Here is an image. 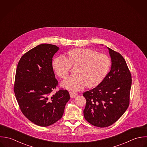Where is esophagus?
Segmentation results:
<instances>
[{"mask_svg":"<svg viewBox=\"0 0 147 147\" xmlns=\"http://www.w3.org/2000/svg\"><path fill=\"white\" fill-rule=\"evenodd\" d=\"M69 95L71 98H76L78 96V94L73 92H69Z\"/></svg>","mask_w":147,"mask_h":147,"instance_id":"esophagus-1","label":"esophagus"}]
</instances>
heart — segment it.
I'll return each instance as SVG.
<instances>
[{
	"instance_id": "1",
	"label": "heart",
	"mask_w": 147,
	"mask_h": 147,
	"mask_svg": "<svg viewBox=\"0 0 147 147\" xmlns=\"http://www.w3.org/2000/svg\"><path fill=\"white\" fill-rule=\"evenodd\" d=\"M71 65L77 66L75 75L65 79L61 86L68 90L78 91L86 85L94 88L103 80L111 67L108 56L89 49H76L70 51L68 57L59 56L52 63L56 74L60 78H64L69 72Z\"/></svg>"
}]
</instances>
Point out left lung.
Returning <instances> with one entry per match:
<instances>
[{"label":"left lung","instance_id":"obj_1","mask_svg":"<svg viewBox=\"0 0 147 147\" xmlns=\"http://www.w3.org/2000/svg\"><path fill=\"white\" fill-rule=\"evenodd\" d=\"M107 49L111 58L109 73L96 87L83 94L86 99L84 118L100 128L111 125L125 112L129 106L132 84L125 59L119 53Z\"/></svg>","mask_w":147,"mask_h":147}]
</instances>
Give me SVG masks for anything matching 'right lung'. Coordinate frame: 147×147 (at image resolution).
Here are the masks:
<instances>
[{"mask_svg":"<svg viewBox=\"0 0 147 147\" xmlns=\"http://www.w3.org/2000/svg\"><path fill=\"white\" fill-rule=\"evenodd\" d=\"M59 48L41 44L20 58L16 71L14 92L23 115L31 122L47 127L60 119L70 98L66 90L52 94L57 80L52 66Z\"/></svg>","mask_w":147,"mask_h":147,"instance_id":"1","label":"right lung"}]
</instances>
